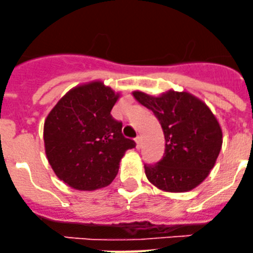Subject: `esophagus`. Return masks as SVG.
Here are the masks:
<instances>
[{
    "mask_svg": "<svg viewBox=\"0 0 253 253\" xmlns=\"http://www.w3.org/2000/svg\"><path fill=\"white\" fill-rule=\"evenodd\" d=\"M135 143H137V148L139 149L140 147H142V137H139V135H138V137L135 138Z\"/></svg>",
    "mask_w": 253,
    "mask_h": 253,
    "instance_id": "34e87169",
    "label": "esophagus"
}]
</instances>
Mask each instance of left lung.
Wrapping results in <instances>:
<instances>
[{
  "mask_svg": "<svg viewBox=\"0 0 253 253\" xmlns=\"http://www.w3.org/2000/svg\"><path fill=\"white\" fill-rule=\"evenodd\" d=\"M133 96L153 111L166 140L162 160L144 165L149 182L169 193L190 191L202 184L223 143L220 125L209 107L189 92L171 90L154 97L135 91Z\"/></svg>",
  "mask_w": 253,
  "mask_h": 253,
  "instance_id": "obj_1",
  "label": "left lung"
}]
</instances>
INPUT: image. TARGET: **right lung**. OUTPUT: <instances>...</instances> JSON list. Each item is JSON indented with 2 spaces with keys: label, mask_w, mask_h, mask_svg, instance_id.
I'll use <instances>...</instances> for the list:
<instances>
[{
  "label": "right lung",
  "mask_w": 253,
  "mask_h": 253,
  "mask_svg": "<svg viewBox=\"0 0 253 253\" xmlns=\"http://www.w3.org/2000/svg\"><path fill=\"white\" fill-rule=\"evenodd\" d=\"M118 99L102 82H90L68 91L46 116V158L68 186L91 191L110 185L124 153L135 147L110 114Z\"/></svg>",
  "instance_id": "1"
}]
</instances>
